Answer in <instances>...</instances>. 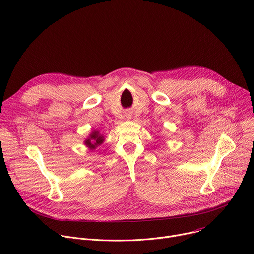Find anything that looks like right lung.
<instances>
[{
	"mask_svg": "<svg viewBox=\"0 0 254 254\" xmlns=\"http://www.w3.org/2000/svg\"><path fill=\"white\" fill-rule=\"evenodd\" d=\"M104 141V137L99 133V131H94L90 134V137L85 141V145L90 149H95L97 146L101 145Z\"/></svg>",
	"mask_w": 254,
	"mask_h": 254,
	"instance_id": "right-lung-1",
	"label": "right lung"
}]
</instances>
